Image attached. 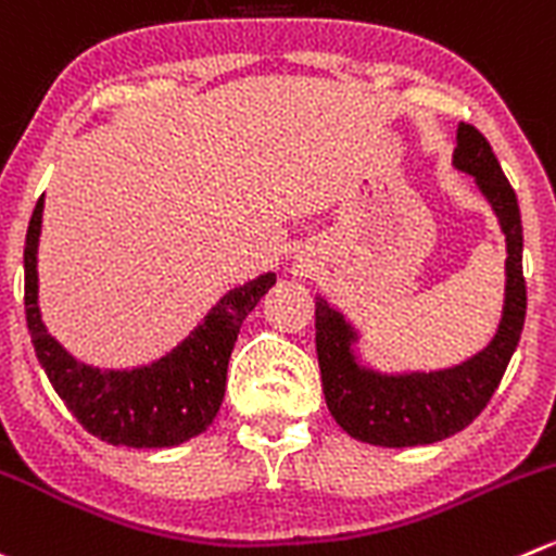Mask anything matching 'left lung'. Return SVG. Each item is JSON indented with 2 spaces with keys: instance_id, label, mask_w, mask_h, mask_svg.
Instances as JSON below:
<instances>
[{
  "instance_id": "obj_1",
  "label": "left lung",
  "mask_w": 556,
  "mask_h": 556,
  "mask_svg": "<svg viewBox=\"0 0 556 556\" xmlns=\"http://www.w3.org/2000/svg\"><path fill=\"white\" fill-rule=\"evenodd\" d=\"M454 165L476 179L478 190L492 203L508 244L505 261L503 320L492 342L472 358L438 371L382 375L361 366L353 353L355 328L328 306L315 301V344L323 393L333 421L369 445L409 448L451 438L476 421L503 380L508 361L521 339L527 315V285L521 271V214L516 192L505 179L489 141L472 124H459Z\"/></svg>"
}]
</instances>
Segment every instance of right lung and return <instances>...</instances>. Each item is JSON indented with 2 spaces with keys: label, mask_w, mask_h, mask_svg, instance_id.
Returning <instances> with one entry per match:
<instances>
[{
  "label": "right lung",
  "mask_w": 556,
  "mask_h": 556,
  "mask_svg": "<svg viewBox=\"0 0 556 556\" xmlns=\"http://www.w3.org/2000/svg\"><path fill=\"white\" fill-rule=\"evenodd\" d=\"M42 198L31 212L24 247L26 326L40 366L80 427L111 445L170 448L212 427L225 396L228 361L244 317L277 277L261 274L212 306L201 326L163 358L135 369H97L80 364L48 333L37 306V244Z\"/></svg>",
  "instance_id": "1"
}]
</instances>
